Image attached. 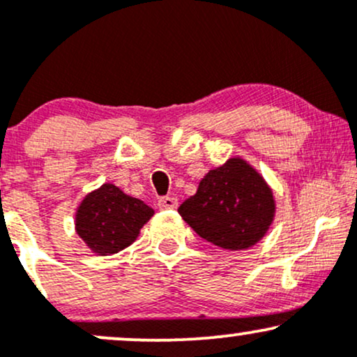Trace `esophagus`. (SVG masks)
<instances>
[{
	"label": "esophagus",
	"instance_id": "1",
	"mask_svg": "<svg viewBox=\"0 0 357 357\" xmlns=\"http://www.w3.org/2000/svg\"><path fill=\"white\" fill-rule=\"evenodd\" d=\"M158 206L161 210H174L178 206V199L173 198V196H162V198L158 199Z\"/></svg>",
	"mask_w": 357,
	"mask_h": 357
}]
</instances>
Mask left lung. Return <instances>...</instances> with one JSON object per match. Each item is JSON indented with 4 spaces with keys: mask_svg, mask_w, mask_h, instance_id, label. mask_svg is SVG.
<instances>
[{
    "mask_svg": "<svg viewBox=\"0 0 357 357\" xmlns=\"http://www.w3.org/2000/svg\"><path fill=\"white\" fill-rule=\"evenodd\" d=\"M202 238L220 248L245 250L264 238L275 216L265 179L240 158L211 169L195 196L178 208Z\"/></svg>",
    "mask_w": 357,
    "mask_h": 357,
    "instance_id": "1",
    "label": "left lung"
}]
</instances>
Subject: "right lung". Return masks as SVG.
<instances>
[{
  "mask_svg": "<svg viewBox=\"0 0 357 357\" xmlns=\"http://www.w3.org/2000/svg\"><path fill=\"white\" fill-rule=\"evenodd\" d=\"M153 215L154 210L144 202L107 183L80 203L75 230L93 253L112 255L129 247Z\"/></svg>",
  "mask_w": 357,
  "mask_h": 357,
  "instance_id": "1",
  "label": "right lung"
}]
</instances>
